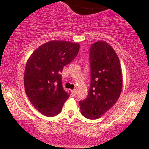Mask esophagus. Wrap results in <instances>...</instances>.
Here are the masks:
<instances>
[{"label": "esophagus", "instance_id": "esophagus-1", "mask_svg": "<svg viewBox=\"0 0 149 149\" xmlns=\"http://www.w3.org/2000/svg\"><path fill=\"white\" fill-rule=\"evenodd\" d=\"M72 94L73 96H75V95H76V90H72Z\"/></svg>", "mask_w": 149, "mask_h": 149}]
</instances>
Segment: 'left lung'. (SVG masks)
I'll list each match as a JSON object with an SVG mask.
<instances>
[{
	"mask_svg": "<svg viewBox=\"0 0 149 149\" xmlns=\"http://www.w3.org/2000/svg\"><path fill=\"white\" fill-rule=\"evenodd\" d=\"M91 83L88 97L80 101L81 113L100 118L116 103L123 88L120 63L113 48L105 41L92 44L90 50Z\"/></svg>",
	"mask_w": 149,
	"mask_h": 149,
	"instance_id": "8db88e82",
	"label": "left lung"
}]
</instances>
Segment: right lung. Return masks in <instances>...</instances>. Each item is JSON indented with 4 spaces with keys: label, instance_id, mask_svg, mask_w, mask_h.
Segmentation results:
<instances>
[{
    "label": "right lung",
    "instance_id": "add662e5",
    "mask_svg": "<svg viewBox=\"0 0 149 149\" xmlns=\"http://www.w3.org/2000/svg\"><path fill=\"white\" fill-rule=\"evenodd\" d=\"M79 48L78 43L51 40L38 47L27 60L24 76L25 92L42 115L57 116L69 97L63 88L60 73L76 58Z\"/></svg>",
    "mask_w": 149,
    "mask_h": 149
}]
</instances>
